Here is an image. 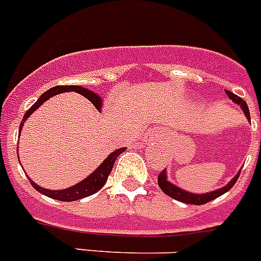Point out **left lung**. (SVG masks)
<instances>
[{"mask_svg": "<svg viewBox=\"0 0 261 261\" xmlns=\"http://www.w3.org/2000/svg\"><path fill=\"white\" fill-rule=\"evenodd\" d=\"M226 93L228 95V97L232 100L233 103L239 104V106L242 107L243 112H244L246 117L251 121V116H249V111L246 101H244L242 97L238 96V95H235V93L230 92V91L226 90ZM239 175H240V171L232 178V179H231L230 182H228V184L226 185V186L218 189V190H214L211 191V193H206V194H194V193H189V191L184 190V189L181 188H178V186L173 185L171 182H169L168 177H166V170H162L161 173H160V175H158V186L161 188V190L164 191L165 194L169 195V197L173 198V199L175 200H179V202L190 203V204H204L207 203V202H210V200L215 199V198L220 197V195H223L224 193H227V191L230 190L233 185H235V182L238 181Z\"/></svg>", "mask_w": 261, "mask_h": 261, "instance_id": "8db88e82", "label": "left lung"}]
</instances>
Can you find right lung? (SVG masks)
<instances>
[{"label": "right lung", "mask_w": 261, "mask_h": 261, "mask_svg": "<svg viewBox=\"0 0 261 261\" xmlns=\"http://www.w3.org/2000/svg\"><path fill=\"white\" fill-rule=\"evenodd\" d=\"M70 91H73V92H77L80 93L82 96L87 97V99L90 100L91 103L95 106V108L99 109L101 108V97L97 95V93L92 92V91L87 90L84 87H80V86H57V87H53L50 88L48 91H46L44 93H42L41 97L35 101L30 108L28 109V112L24 113L23 116V120H22L21 125H19V133L22 130V126H23V122L29 119V116L31 113L34 112L35 109L39 108L42 104L48 100L50 97H53L54 95H58V93H62V92H70ZM125 150V148H120L115 152H112L108 157L106 158L103 161V164L100 165L99 168L96 170L93 171L92 174L88 175L86 179H83L82 182L79 184L73 185L71 188L68 189H64V190H47V189H43L41 188L39 185L34 184V181H31L30 178H29V181H30L31 186L35 189L37 191H39L41 194L46 195V197H50L53 199H58V200H63V202H71V200H77V199H82V198H86V197H90V195L95 194L100 189L103 188L104 184L107 182V178L108 175L111 174V171H112L113 168V164H115L116 158L119 157L122 152Z\"/></svg>", "instance_id": "obj_1"}]
</instances>
